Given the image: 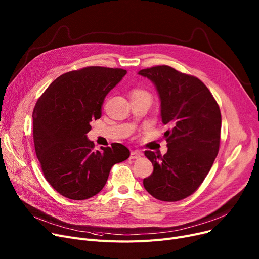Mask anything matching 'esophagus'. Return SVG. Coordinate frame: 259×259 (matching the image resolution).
<instances>
[{
  "label": "esophagus",
  "instance_id": "obj_1",
  "mask_svg": "<svg viewBox=\"0 0 259 259\" xmlns=\"http://www.w3.org/2000/svg\"><path fill=\"white\" fill-rule=\"evenodd\" d=\"M142 156V153L140 151H131L130 153V158L131 159H137Z\"/></svg>",
  "mask_w": 259,
  "mask_h": 259
}]
</instances>
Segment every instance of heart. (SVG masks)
<instances>
[{
	"instance_id": "b5f03b06",
	"label": "heart",
	"mask_w": 259,
	"mask_h": 259,
	"mask_svg": "<svg viewBox=\"0 0 259 259\" xmlns=\"http://www.w3.org/2000/svg\"><path fill=\"white\" fill-rule=\"evenodd\" d=\"M145 95L146 97H149V94L146 91L141 90V89H135L132 92V97H145Z\"/></svg>"
}]
</instances>
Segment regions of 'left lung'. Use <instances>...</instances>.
<instances>
[{"instance_id": "left-lung-1", "label": "left lung", "mask_w": 259, "mask_h": 259, "mask_svg": "<svg viewBox=\"0 0 259 259\" xmlns=\"http://www.w3.org/2000/svg\"><path fill=\"white\" fill-rule=\"evenodd\" d=\"M139 74L154 84L160 100L168 151H145L153 173L144 187L156 199L178 201L194 193L219 153L222 114L212 93L195 76L166 65L147 68Z\"/></svg>"}]
</instances>
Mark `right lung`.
<instances>
[{
  "label": "right lung",
  "instance_id": "add662e5",
  "mask_svg": "<svg viewBox=\"0 0 259 259\" xmlns=\"http://www.w3.org/2000/svg\"><path fill=\"white\" fill-rule=\"evenodd\" d=\"M127 71L100 66L67 72L53 80L33 110V141L46 181L61 195L83 200L104 188L113 165L130 156L119 143L94 151L90 121L102 115L108 92Z\"/></svg>",
  "mask_w": 259,
  "mask_h": 259
}]
</instances>
